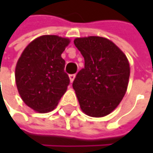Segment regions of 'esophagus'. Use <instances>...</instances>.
<instances>
[{
	"label": "esophagus",
	"instance_id": "obj_1",
	"mask_svg": "<svg viewBox=\"0 0 153 153\" xmlns=\"http://www.w3.org/2000/svg\"><path fill=\"white\" fill-rule=\"evenodd\" d=\"M69 78H70V80H71V82H73V81L74 80L75 74H70V75H69Z\"/></svg>",
	"mask_w": 153,
	"mask_h": 153
}]
</instances>
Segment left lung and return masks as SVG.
Segmentation results:
<instances>
[{
  "label": "left lung",
  "instance_id": "1",
  "mask_svg": "<svg viewBox=\"0 0 153 153\" xmlns=\"http://www.w3.org/2000/svg\"><path fill=\"white\" fill-rule=\"evenodd\" d=\"M74 45L85 65L73 82L82 111L91 117H104L119 105L127 91L129 64L124 53L108 39L77 38Z\"/></svg>",
  "mask_w": 153,
  "mask_h": 153
}]
</instances>
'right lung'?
Returning a JSON list of instances; mask_svg holds the SVG:
<instances>
[{
  "label": "right lung",
  "mask_w": 153,
  "mask_h": 153,
  "mask_svg": "<svg viewBox=\"0 0 153 153\" xmlns=\"http://www.w3.org/2000/svg\"><path fill=\"white\" fill-rule=\"evenodd\" d=\"M66 38L43 35L25 48L16 66V84L25 104L39 112L56 106L70 79L61 54L69 44Z\"/></svg>",
  "instance_id": "obj_1"
}]
</instances>
